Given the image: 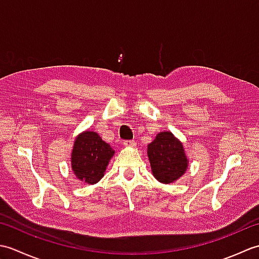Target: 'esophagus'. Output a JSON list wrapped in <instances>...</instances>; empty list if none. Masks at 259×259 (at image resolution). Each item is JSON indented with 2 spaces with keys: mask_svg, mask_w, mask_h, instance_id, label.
I'll return each instance as SVG.
<instances>
[{
  "mask_svg": "<svg viewBox=\"0 0 259 259\" xmlns=\"http://www.w3.org/2000/svg\"><path fill=\"white\" fill-rule=\"evenodd\" d=\"M136 145H137V144L135 142V140H125V141L123 142V146L126 147V148H135Z\"/></svg>",
  "mask_w": 259,
  "mask_h": 259,
  "instance_id": "obj_1",
  "label": "esophagus"
}]
</instances>
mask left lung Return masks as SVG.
I'll return each instance as SVG.
<instances>
[{"label": "left lung", "instance_id": "1", "mask_svg": "<svg viewBox=\"0 0 259 259\" xmlns=\"http://www.w3.org/2000/svg\"><path fill=\"white\" fill-rule=\"evenodd\" d=\"M147 152L152 175L162 184L178 180L188 168L184 146L170 131L159 133Z\"/></svg>", "mask_w": 259, "mask_h": 259}]
</instances>
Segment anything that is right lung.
Listing matches in <instances>:
<instances>
[{"instance_id": "obj_1", "label": "right lung", "mask_w": 259, "mask_h": 259, "mask_svg": "<svg viewBox=\"0 0 259 259\" xmlns=\"http://www.w3.org/2000/svg\"><path fill=\"white\" fill-rule=\"evenodd\" d=\"M114 150L95 131H84L76 137L71 153V168L81 181L97 184L106 171Z\"/></svg>"}]
</instances>
